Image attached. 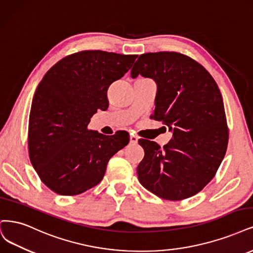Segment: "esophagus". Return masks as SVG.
<instances>
[{
  "label": "esophagus",
  "mask_w": 253,
  "mask_h": 253,
  "mask_svg": "<svg viewBox=\"0 0 253 253\" xmlns=\"http://www.w3.org/2000/svg\"><path fill=\"white\" fill-rule=\"evenodd\" d=\"M129 142L132 143V144H136L138 142V137L136 135L132 134V135L129 136Z\"/></svg>",
  "instance_id": "34e87169"
}]
</instances>
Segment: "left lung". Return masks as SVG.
Segmentation results:
<instances>
[{
	"mask_svg": "<svg viewBox=\"0 0 253 253\" xmlns=\"http://www.w3.org/2000/svg\"><path fill=\"white\" fill-rule=\"evenodd\" d=\"M139 74L157 84L151 118L172 132L163 149L139 139L144 150L137 168L139 182L165 200L193 197L214 177L227 150L228 126L219 86L202 65L177 52L141 54L130 71L133 78Z\"/></svg>",
	"mask_w": 253,
	"mask_h": 253,
	"instance_id": "obj_1",
	"label": "left lung"
}]
</instances>
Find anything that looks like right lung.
Masks as SVG:
<instances>
[{
  "mask_svg": "<svg viewBox=\"0 0 253 253\" xmlns=\"http://www.w3.org/2000/svg\"><path fill=\"white\" fill-rule=\"evenodd\" d=\"M136 58L100 50L77 52L60 59L39 84L29 115V158L54 193L75 196L96 186L111 157L128 143L126 132L110 137L88 125L98 109H108L109 86Z\"/></svg>",
  "mask_w": 253,
  "mask_h": 253,
  "instance_id": "add662e5",
  "label": "right lung"
}]
</instances>
